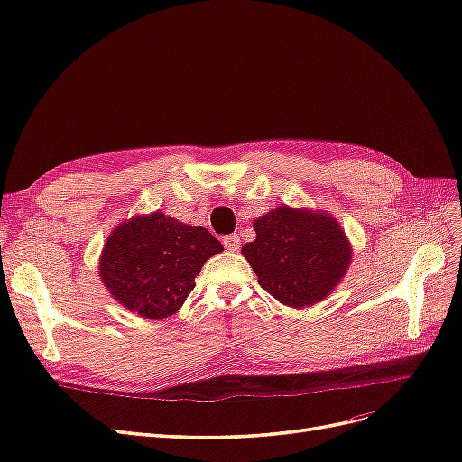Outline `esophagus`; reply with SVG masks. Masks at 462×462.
<instances>
[{
    "label": "esophagus",
    "mask_w": 462,
    "mask_h": 462,
    "mask_svg": "<svg viewBox=\"0 0 462 462\" xmlns=\"http://www.w3.org/2000/svg\"><path fill=\"white\" fill-rule=\"evenodd\" d=\"M224 248L230 250V252L240 250V238H238V236H236V234L224 236Z\"/></svg>",
    "instance_id": "esophagus-1"
}]
</instances>
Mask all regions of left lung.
<instances>
[{"mask_svg": "<svg viewBox=\"0 0 462 462\" xmlns=\"http://www.w3.org/2000/svg\"><path fill=\"white\" fill-rule=\"evenodd\" d=\"M254 230L242 255L257 283L287 307L325 301L352 263L348 236L327 210L282 205L255 218Z\"/></svg>", "mask_w": 462, "mask_h": 462, "instance_id": "1", "label": "left lung"}]
</instances>
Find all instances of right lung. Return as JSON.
<instances>
[{"mask_svg": "<svg viewBox=\"0 0 462 462\" xmlns=\"http://www.w3.org/2000/svg\"><path fill=\"white\" fill-rule=\"evenodd\" d=\"M224 248L202 226L161 210L117 224L100 254V280L112 299L145 319L175 315L208 257Z\"/></svg>", "mask_w": 462, "mask_h": 462, "instance_id": "right-lung-1", "label": "right lung"}]
</instances>
